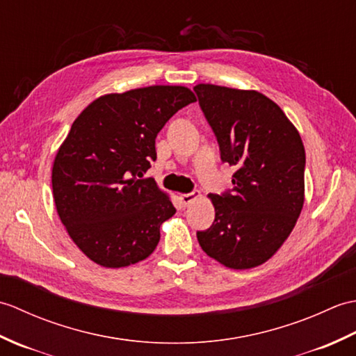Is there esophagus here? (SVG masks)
<instances>
[{
    "label": "esophagus",
    "mask_w": 356,
    "mask_h": 356,
    "mask_svg": "<svg viewBox=\"0 0 356 356\" xmlns=\"http://www.w3.org/2000/svg\"><path fill=\"white\" fill-rule=\"evenodd\" d=\"M197 197H199V191H193V193H186L180 195V200H182L184 205H190V203L194 202Z\"/></svg>",
    "instance_id": "1"
}]
</instances>
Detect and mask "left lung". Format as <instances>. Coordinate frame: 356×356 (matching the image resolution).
<instances>
[{"label": "left lung", "instance_id": "left-lung-1", "mask_svg": "<svg viewBox=\"0 0 356 356\" xmlns=\"http://www.w3.org/2000/svg\"><path fill=\"white\" fill-rule=\"evenodd\" d=\"M194 92L222 161L237 166L232 191L208 195L216 218L197 232L199 245L226 268L260 266L282 248L303 209V140L283 110L255 90L197 84Z\"/></svg>", "mask_w": 356, "mask_h": 356}]
</instances>
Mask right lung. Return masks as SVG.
Returning a JSON list of instances; mask_svg holds the SVG:
<instances>
[{
  "mask_svg": "<svg viewBox=\"0 0 356 356\" xmlns=\"http://www.w3.org/2000/svg\"><path fill=\"white\" fill-rule=\"evenodd\" d=\"M191 102L190 88L151 86L104 95L74 119L53 162V200L92 261L124 268L156 249L176 208L153 177H142L156 161L157 133Z\"/></svg>",
  "mask_w": 356,
  "mask_h": 356,
  "instance_id": "1",
  "label": "right lung"
}]
</instances>
